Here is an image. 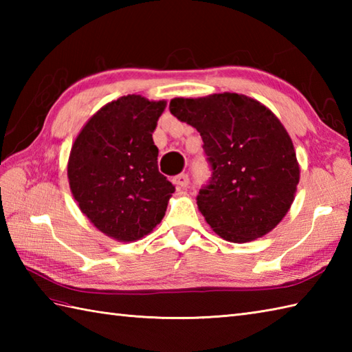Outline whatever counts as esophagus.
I'll use <instances>...</instances> for the list:
<instances>
[{"mask_svg": "<svg viewBox=\"0 0 352 352\" xmlns=\"http://www.w3.org/2000/svg\"><path fill=\"white\" fill-rule=\"evenodd\" d=\"M174 184L178 189H184L189 186V175L188 174H180L174 178Z\"/></svg>", "mask_w": 352, "mask_h": 352, "instance_id": "obj_1", "label": "esophagus"}]
</instances>
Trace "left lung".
Returning <instances> with one entry per match:
<instances>
[{"mask_svg": "<svg viewBox=\"0 0 352 352\" xmlns=\"http://www.w3.org/2000/svg\"><path fill=\"white\" fill-rule=\"evenodd\" d=\"M169 110L201 134L212 166L197 204L216 234L243 243L267 234L286 216L300 164L280 119L239 94L174 98Z\"/></svg>", "mask_w": 352, "mask_h": 352, "instance_id": "left-lung-1", "label": "left lung"}]
</instances>
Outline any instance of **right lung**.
<instances>
[{"instance_id":"right-lung-1","label":"right lung","mask_w":352,"mask_h":352,"mask_svg":"<svg viewBox=\"0 0 352 352\" xmlns=\"http://www.w3.org/2000/svg\"><path fill=\"white\" fill-rule=\"evenodd\" d=\"M166 101L121 96L89 119L71 148L68 180L80 210L119 242L151 233L175 190L159 172L153 140Z\"/></svg>"}]
</instances>
